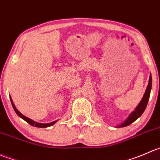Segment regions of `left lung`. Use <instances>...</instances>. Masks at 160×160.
Segmentation results:
<instances>
[{
	"label": "left lung",
	"mask_w": 160,
	"mask_h": 160,
	"mask_svg": "<svg viewBox=\"0 0 160 160\" xmlns=\"http://www.w3.org/2000/svg\"><path fill=\"white\" fill-rule=\"evenodd\" d=\"M152 88V76H149V80H148V86H147L146 90H145V92L144 94L143 98L142 99L141 102H139L138 105L137 106V107L135 108V110L129 115L128 118H127L124 122H123L121 125L118 126V128H122V127H126V126L130 125L131 124L135 121L143 113V112L145 111V108L147 107V104H148V99H149L150 96V92H151Z\"/></svg>",
	"instance_id": "left-lung-1"
}]
</instances>
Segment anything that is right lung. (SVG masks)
Masks as SVG:
<instances>
[{"mask_svg": "<svg viewBox=\"0 0 160 160\" xmlns=\"http://www.w3.org/2000/svg\"><path fill=\"white\" fill-rule=\"evenodd\" d=\"M11 102H12V107H13V109H14V110H15V113H16L17 114H18V116L20 117V118H22L23 120H25V121H26L27 123H28V124H29L30 125L35 126V127H37V128H47V127H50V126L53 125V124H54L55 123L57 122V121H53V122H51V123H48V124H41V123L36 122V121H32V120L29 119V118H27V117L24 116V115H23V114H22V113H20V112L18 111V110H17L16 107H15V106L14 105L13 102H12V98H11Z\"/></svg>", "mask_w": 160, "mask_h": 160, "instance_id": "obj_1", "label": "right lung"}]
</instances>
